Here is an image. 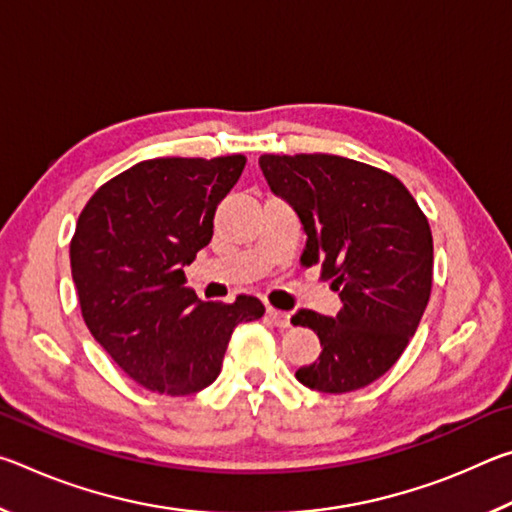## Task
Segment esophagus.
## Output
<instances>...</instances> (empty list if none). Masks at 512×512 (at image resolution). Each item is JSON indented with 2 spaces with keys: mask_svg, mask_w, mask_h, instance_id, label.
<instances>
[{
  "mask_svg": "<svg viewBox=\"0 0 512 512\" xmlns=\"http://www.w3.org/2000/svg\"><path fill=\"white\" fill-rule=\"evenodd\" d=\"M266 318L271 320V323L275 325V327H280V329H287V327H291V316H289V311H280V309H266Z\"/></svg>",
  "mask_w": 512,
  "mask_h": 512,
  "instance_id": "34e87169",
  "label": "esophagus"
}]
</instances>
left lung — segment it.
I'll return each mask as SVG.
<instances>
[{"mask_svg":"<svg viewBox=\"0 0 512 512\" xmlns=\"http://www.w3.org/2000/svg\"><path fill=\"white\" fill-rule=\"evenodd\" d=\"M271 192L298 214L307 235L300 262L332 277L343 307L334 318L298 309L293 325L314 329L320 357L296 370L302 386L350 393L400 359L427 309L433 239L427 216L400 180L327 153L262 155Z\"/></svg>","mask_w":512,"mask_h":512,"instance_id":"obj_1","label":"left lung"}]
</instances>
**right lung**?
<instances>
[{"instance_id":"right-lung-1","label":"right lung","mask_w":512,"mask_h":512,"mask_svg":"<svg viewBox=\"0 0 512 512\" xmlns=\"http://www.w3.org/2000/svg\"><path fill=\"white\" fill-rule=\"evenodd\" d=\"M244 155L137 162L97 189L69 259L85 325L112 361L153 393L203 391L219 377L232 329L264 316L253 296L205 302L185 271L210 244L214 212Z\"/></svg>"}]
</instances>
